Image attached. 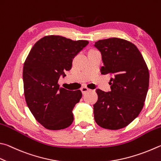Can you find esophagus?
Listing matches in <instances>:
<instances>
[{
    "mask_svg": "<svg viewBox=\"0 0 161 161\" xmlns=\"http://www.w3.org/2000/svg\"><path fill=\"white\" fill-rule=\"evenodd\" d=\"M81 92H82L83 94H84V93H86L87 92H88V91H89V89H88L86 86H84V87H82V88L81 89Z\"/></svg>",
    "mask_w": 161,
    "mask_h": 161,
    "instance_id": "34e87169",
    "label": "esophagus"
}]
</instances>
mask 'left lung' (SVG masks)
<instances>
[{"label":"left lung","mask_w":161,"mask_h":161,"mask_svg":"<svg viewBox=\"0 0 161 161\" xmlns=\"http://www.w3.org/2000/svg\"><path fill=\"white\" fill-rule=\"evenodd\" d=\"M94 46L102 54L104 65L101 72L113 76L111 92L96 89L95 121L105 129H122L130 124L144 107L149 84L148 67L139 49L129 41L113 37L99 40Z\"/></svg>","instance_id":"8db88e82"}]
</instances>
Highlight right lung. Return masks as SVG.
Instances as JSON below:
<instances>
[{
    "instance_id": "add662e5",
    "label": "right lung",
    "mask_w": 161,
    "mask_h": 161,
    "mask_svg": "<svg viewBox=\"0 0 161 161\" xmlns=\"http://www.w3.org/2000/svg\"><path fill=\"white\" fill-rule=\"evenodd\" d=\"M89 42L73 41L57 35L39 39L24 63V94L32 115L46 129L59 130L71 125L72 110L80 101V90L60 87L58 80L72 68V59Z\"/></svg>"
}]
</instances>
